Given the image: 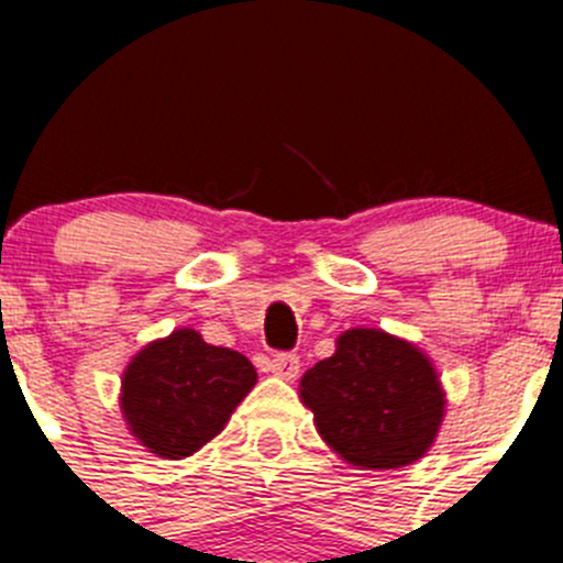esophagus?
<instances>
[{
  "mask_svg": "<svg viewBox=\"0 0 563 563\" xmlns=\"http://www.w3.org/2000/svg\"><path fill=\"white\" fill-rule=\"evenodd\" d=\"M269 371L283 382H294L299 376V356L297 354H275L269 360Z\"/></svg>",
  "mask_w": 563,
  "mask_h": 563,
  "instance_id": "1",
  "label": "esophagus"
}]
</instances>
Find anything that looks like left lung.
Segmentation results:
<instances>
[{"label":"left lung","instance_id":"1","mask_svg":"<svg viewBox=\"0 0 563 563\" xmlns=\"http://www.w3.org/2000/svg\"><path fill=\"white\" fill-rule=\"evenodd\" d=\"M299 382L316 430L356 468H402L433 446L446 395L433 362L384 329H349Z\"/></svg>","mask_w":563,"mask_h":563}]
</instances>
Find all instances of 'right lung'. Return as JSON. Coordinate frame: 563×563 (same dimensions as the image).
<instances>
[{
    "mask_svg": "<svg viewBox=\"0 0 563 563\" xmlns=\"http://www.w3.org/2000/svg\"><path fill=\"white\" fill-rule=\"evenodd\" d=\"M255 382V367L240 351L203 343L196 329H176L130 360L119 406L141 446L181 460L225 428Z\"/></svg>",
    "mask_w": 563,
    "mask_h": 563,
    "instance_id": "obj_1",
    "label": "right lung"
}]
</instances>
